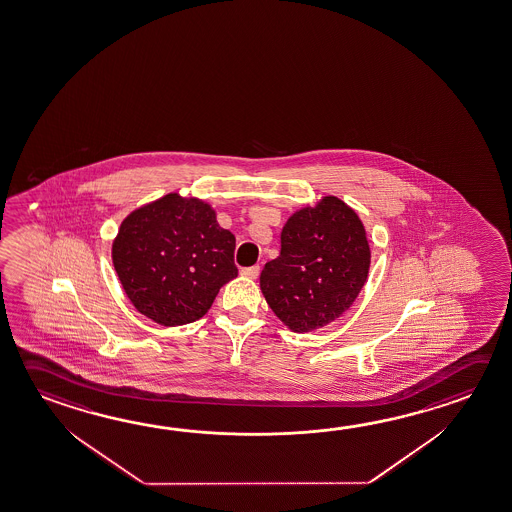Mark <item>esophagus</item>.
Listing matches in <instances>:
<instances>
[{
  "label": "esophagus",
  "mask_w": 512,
  "mask_h": 512,
  "mask_svg": "<svg viewBox=\"0 0 512 512\" xmlns=\"http://www.w3.org/2000/svg\"><path fill=\"white\" fill-rule=\"evenodd\" d=\"M259 266H250V268L241 269V275L246 278H257L259 277Z\"/></svg>",
  "instance_id": "1"
}]
</instances>
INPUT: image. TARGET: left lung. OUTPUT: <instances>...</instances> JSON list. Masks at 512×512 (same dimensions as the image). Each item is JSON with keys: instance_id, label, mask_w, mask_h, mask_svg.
<instances>
[{"instance_id": "obj_1", "label": "left lung", "mask_w": 512, "mask_h": 512, "mask_svg": "<svg viewBox=\"0 0 512 512\" xmlns=\"http://www.w3.org/2000/svg\"><path fill=\"white\" fill-rule=\"evenodd\" d=\"M370 268L365 226L334 196L296 210L280 234V255L260 273L271 311L293 332L334 322L354 304Z\"/></svg>"}]
</instances>
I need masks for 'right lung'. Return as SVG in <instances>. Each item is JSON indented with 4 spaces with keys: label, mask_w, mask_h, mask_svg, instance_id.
Segmentation results:
<instances>
[{
    "label": "right lung",
    "mask_w": 512,
    "mask_h": 512,
    "mask_svg": "<svg viewBox=\"0 0 512 512\" xmlns=\"http://www.w3.org/2000/svg\"><path fill=\"white\" fill-rule=\"evenodd\" d=\"M234 252V234L219 226L214 208L171 192L122 221L111 257L136 311L176 327L205 316L237 277Z\"/></svg>",
    "instance_id": "add662e5"
}]
</instances>
